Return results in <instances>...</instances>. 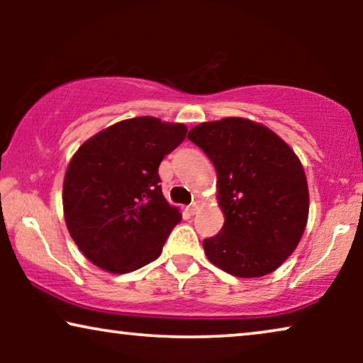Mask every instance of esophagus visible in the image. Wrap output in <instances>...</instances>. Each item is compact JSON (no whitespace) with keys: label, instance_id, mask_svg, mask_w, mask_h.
Here are the masks:
<instances>
[{"label":"esophagus","instance_id":"1","mask_svg":"<svg viewBox=\"0 0 363 363\" xmlns=\"http://www.w3.org/2000/svg\"><path fill=\"white\" fill-rule=\"evenodd\" d=\"M200 206H201V201H193L191 205L188 206V211H190L191 215H196L198 210H200Z\"/></svg>","mask_w":363,"mask_h":363}]
</instances>
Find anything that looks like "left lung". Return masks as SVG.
I'll return each mask as SVG.
<instances>
[{
  "instance_id": "1",
  "label": "left lung",
  "mask_w": 363,
  "mask_h": 363,
  "mask_svg": "<svg viewBox=\"0 0 363 363\" xmlns=\"http://www.w3.org/2000/svg\"><path fill=\"white\" fill-rule=\"evenodd\" d=\"M188 138L215 165L225 225L203 241L210 262L236 277L276 271L299 245L309 188L294 150L262 123L242 117L203 122Z\"/></svg>"
}]
</instances>
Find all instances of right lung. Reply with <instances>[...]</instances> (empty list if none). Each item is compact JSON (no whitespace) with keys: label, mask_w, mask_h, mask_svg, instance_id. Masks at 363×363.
<instances>
[{"label":"right lung","mask_w":363,"mask_h":363,"mask_svg":"<svg viewBox=\"0 0 363 363\" xmlns=\"http://www.w3.org/2000/svg\"><path fill=\"white\" fill-rule=\"evenodd\" d=\"M186 130L157 117L127 118L74 153L62 185L64 220L92 264L125 274L162 255L182 213L163 196L158 167Z\"/></svg>","instance_id":"1"}]
</instances>
